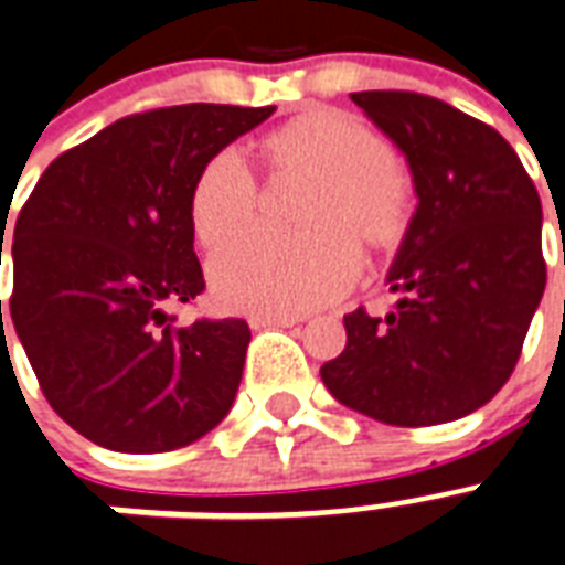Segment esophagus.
<instances>
[{
	"label": "esophagus",
	"mask_w": 565,
	"mask_h": 565,
	"mask_svg": "<svg viewBox=\"0 0 565 565\" xmlns=\"http://www.w3.org/2000/svg\"><path fill=\"white\" fill-rule=\"evenodd\" d=\"M300 323L295 315H253L250 327L253 330H262V327H295Z\"/></svg>",
	"instance_id": "obj_1"
}]
</instances>
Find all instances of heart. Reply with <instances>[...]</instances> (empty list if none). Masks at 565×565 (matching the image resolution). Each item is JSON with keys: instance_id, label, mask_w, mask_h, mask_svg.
<instances>
[{"instance_id": "heart-1", "label": "heart", "mask_w": 565, "mask_h": 565, "mask_svg": "<svg viewBox=\"0 0 565 565\" xmlns=\"http://www.w3.org/2000/svg\"><path fill=\"white\" fill-rule=\"evenodd\" d=\"M274 173L312 179L300 209V235L253 233L212 262L221 303L242 312L297 315L342 297L356 282L362 253H392L413 226V188L386 147L356 117L315 108L262 138ZM259 212L256 179L235 150H221L196 170L188 221L203 247H223Z\"/></svg>"}]
</instances>
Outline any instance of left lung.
Here are the masks:
<instances>
[{"label":"left lung","instance_id":"1","mask_svg":"<svg viewBox=\"0 0 565 565\" xmlns=\"http://www.w3.org/2000/svg\"><path fill=\"white\" fill-rule=\"evenodd\" d=\"M351 99L404 152L418 205L386 277L395 309L344 315L348 344L321 380L374 422H454L519 362L545 291L540 194L513 147L460 108L409 90Z\"/></svg>","mask_w":565,"mask_h":565}]
</instances>
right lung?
<instances>
[{"instance_id": "add662e5", "label": "right lung", "mask_w": 565, "mask_h": 565, "mask_svg": "<svg viewBox=\"0 0 565 565\" xmlns=\"http://www.w3.org/2000/svg\"><path fill=\"white\" fill-rule=\"evenodd\" d=\"M274 111L191 103L124 117L52 161L25 200L11 321L50 406L85 439L161 454L230 413L250 327H182L168 306L205 288L188 221L196 170Z\"/></svg>"}]
</instances>
